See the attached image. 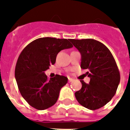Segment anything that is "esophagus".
<instances>
[{"label":"esophagus","mask_w":130,"mask_h":130,"mask_svg":"<svg viewBox=\"0 0 130 130\" xmlns=\"http://www.w3.org/2000/svg\"><path fill=\"white\" fill-rule=\"evenodd\" d=\"M72 81H73V79H72L71 77H68V82H71Z\"/></svg>","instance_id":"34e87169"}]
</instances>
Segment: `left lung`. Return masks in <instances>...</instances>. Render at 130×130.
Masks as SVG:
<instances>
[{"label": "left lung", "instance_id": "left-lung-1", "mask_svg": "<svg viewBox=\"0 0 130 130\" xmlns=\"http://www.w3.org/2000/svg\"><path fill=\"white\" fill-rule=\"evenodd\" d=\"M82 55L81 68L87 69L89 84L80 80L82 88L75 98L83 107L96 110L105 106L115 94L120 82L117 63L105 45L94 39H71Z\"/></svg>", "mask_w": 130, "mask_h": 130}]
</instances>
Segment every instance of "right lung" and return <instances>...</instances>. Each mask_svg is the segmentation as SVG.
Listing matches in <instances>:
<instances>
[{
    "label": "right lung",
    "mask_w": 130,
    "mask_h": 130,
    "mask_svg": "<svg viewBox=\"0 0 130 130\" xmlns=\"http://www.w3.org/2000/svg\"><path fill=\"white\" fill-rule=\"evenodd\" d=\"M73 47L67 39L40 38L27 44L17 59L15 76L19 90L26 102L38 110L52 107L59 98L67 77L56 75L48 79L44 71L55 64L57 54Z\"/></svg>",
    "instance_id": "obj_1"
}]
</instances>
